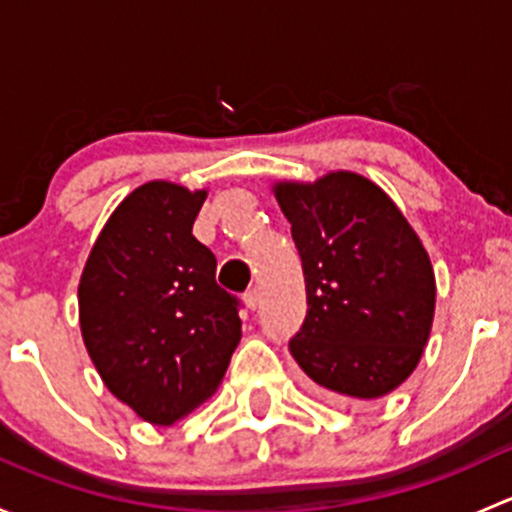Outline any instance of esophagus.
<instances>
[{
  "mask_svg": "<svg viewBox=\"0 0 512 512\" xmlns=\"http://www.w3.org/2000/svg\"><path fill=\"white\" fill-rule=\"evenodd\" d=\"M245 307L250 309V312H255L257 304H260V294H257V289H250V292H245Z\"/></svg>",
  "mask_w": 512,
  "mask_h": 512,
  "instance_id": "esophagus-1",
  "label": "esophagus"
}]
</instances>
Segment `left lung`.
Wrapping results in <instances>:
<instances>
[{
	"mask_svg": "<svg viewBox=\"0 0 512 512\" xmlns=\"http://www.w3.org/2000/svg\"><path fill=\"white\" fill-rule=\"evenodd\" d=\"M307 285V319L289 352L309 381L347 401L399 389L418 366L436 312V275L399 205L354 170L275 180Z\"/></svg>",
	"mask_w": 512,
	"mask_h": 512,
	"instance_id": "8db88e82",
	"label": "left lung"
}]
</instances>
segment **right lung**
<instances>
[{
    "label": "right lung",
    "mask_w": 512,
    "mask_h": 512,
    "mask_svg": "<svg viewBox=\"0 0 512 512\" xmlns=\"http://www.w3.org/2000/svg\"><path fill=\"white\" fill-rule=\"evenodd\" d=\"M208 188L148 180L98 232L79 280V324L98 376L153 426H170L218 391L240 344L237 299L215 282V255L193 237Z\"/></svg>",
    "instance_id": "obj_1"
}]
</instances>
